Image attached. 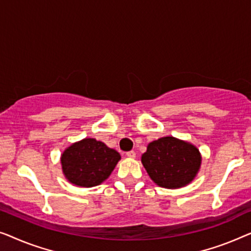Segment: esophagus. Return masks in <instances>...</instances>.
Here are the masks:
<instances>
[{"label": "esophagus", "mask_w": 251, "mask_h": 251, "mask_svg": "<svg viewBox=\"0 0 251 251\" xmlns=\"http://www.w3.org/2000/svg\"><path fill=\"white\" fill-rule=\"evenodd\" d=\"M126 156L128 158H135L136 157V153L134 152V151H128V152H126Z\"/></svg>", "instance_id": "obj_1"}]
</instances>
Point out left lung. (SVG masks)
I'll return each instance as SVG.
<instances>
[{"instance_id": "obj_1", "label": "left lung", "mask_w": 251, "mask_h": 251, "mask_svg": "<svg viewBox=\"0 0 251 251\" xmlns=\"http://www.w3.org/2000/svg\"><path fill=\"white\" fill-rule=\"evenodd\" d=\"M141 161L157 185L165 189H178L188 185L196 177L201 156L193 144L165 136L148 144Z\"/></svg>"}]
</instances>
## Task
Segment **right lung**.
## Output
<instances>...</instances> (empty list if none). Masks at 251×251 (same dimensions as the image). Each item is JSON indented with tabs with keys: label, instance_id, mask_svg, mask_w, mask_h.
<instances>
[{
	"label": "right lung",
	"instance_id": "obj_1",
	"mask_svg": "<svg viewBox=\"0 0 251 251\" xmlns=\"http://www.w3.org/2000/svg\"><path fill=\"white\" fill-rule=\"evenodd\" d=\"M121 160V154L95 139L73 143L61 154L62 172L77 186L92 188L105 181Z\"/></svg>",
	"mask_w": 251,
	"mask_h": 251
}]
</instances>
